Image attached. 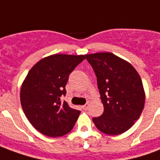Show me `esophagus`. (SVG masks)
<instances>
[{"instance_id":"34e87169","label":"esophagus","mask_w":160,"mask_h":160,"mask_svg":"<svg viewBox=\"0 0 160 160\" xmlns=\"http://www.w3.org/2000/svg\"><path fill=\"white\" fill-rule=\"evenodd\" d=\"M88 107H89V104L87 103V104H84L83 106H82V109H83V110H85V111H87V109H88Z\"/></svg>"}]
</instances>
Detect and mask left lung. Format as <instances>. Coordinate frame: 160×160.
<instances>
[{
	"instance_id": "1",
	"label": "left lung",
	"mask_w": 160,
	"mask_h": 160,
	"mask_svg": "<svg viewBox=\"0 0 160 160\" xmlns=\"http://www.w3.org/2000/svg\"><path fill=\"white\" fill-rule=\"evenodd\" d=\"M97 76L104 113L92 118L104 134L118 135L139 119L145 105L141 77L130 63L110 52L85 55Z\"/></svg>"
}]
</instances>
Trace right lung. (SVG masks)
Masks as SVG:
<instances>
[{
	"mask_svg": "<svg viewBox=\"0 0 160 160\" xmlns=\"http://www.w3.org/2000/svg\"><path fill=\"white\" fill-rule=\"evenodd\" d=\"M86 57L55 54L46 56L27 73L20 89V103L31 124L49 137L68 134L79 118L80 111L69 107L61 96L66 94L70 73Z\"/></svg>",
	"mask_w": 160,
	"mask_h": 160,
	"instance_id": "add662e5",
	"label": "right lung"
}]
</instances>
